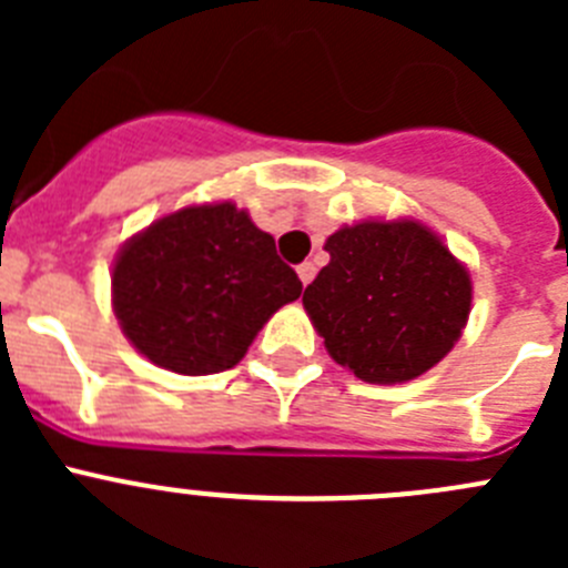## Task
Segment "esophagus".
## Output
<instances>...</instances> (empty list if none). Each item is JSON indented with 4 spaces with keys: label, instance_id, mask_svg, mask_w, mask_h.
Returning <instances> with one entry per match:
<instances>
[{
    "label": "esophagus",
    "instance_id": "esophagus-1",
    "mask_svg": "<svg viewBox=\"0 0 568 568\" xmlns=\"http://www.w3.org/2000/svg\"><path fill=\"white\" fill-rule=\"evenodd\" d=\"M298 278H301V284H310V281L315 278L313 261H304V264H298Z\"/></svg>",
    "mask_w": 568,
    "mask_h": 568
}]
</instances>
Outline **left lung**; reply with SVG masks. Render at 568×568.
I'll return each instance as SVG.
<instances>
[{"label": "left lung", "mask_w": 568, "mask_h": 568, "mask_svg": "<svg viewBox=\"0 0 568 568\" xmlns=\"http://www.w3.org/2000/svg\"><path fill=\"white\" fill-rule=\"evenodd\" d=\"M329 264L304 290L327 353L355 378L404 384L433 369L460 338L471 281L444 241L413 219L341 227Z\"/></svg>", "instance_id": "8db88e82"}]
</instances>
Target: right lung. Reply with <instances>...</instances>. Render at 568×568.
<instances>
[{"instance_id":"add662e5","label":"right lung","mask_w":568,"mask_h":568,"mask_svg":"<svg viewBox=\"0 0 568 568\" xmlns=\"http://www.w3.org/2000/svg\"><path fill=\"white\" fill-rule=\"evenodd\" d=\"M301 281L273 235L233 202L170 213L124 244L113 264V310L130 344L179 375L239 364Z\"/></svg>"}]
</instances>
